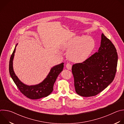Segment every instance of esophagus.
Segmentation results:
<instances>
[{"mask_svg":"<svg viewBox=\"0 0 124 124\" xmlns=\"http://www.w3.org/2000/svg\"><path fill=\"white\" fill-rule=\"evenodd\" d=\"M72 64H70V63H68L66 64V68L68 70H71L72 69Z\"/></svg>","mask_w":124,"mask_h":124,"instance_id":"1","label":"esophagus"}]
</instances>
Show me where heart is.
<instances>
[{
    "label": "heart",
    "mask_w": 124,
    "mask_h": 124,
    "mask_svg": "<svg viewBox=\"0 0 124 124\" xmlns=\"http://www.w3.org/2000/svg\"><path fill=\"white\" fill-rule=\"evenodd\" d=\"M94 46L93 39L85 35L76 36L65 45V47L69 49L67 54L69 59L75 63H80L85 60Z\"/></svg>",
    "instance_id": "obj_1"
}]
</instances>
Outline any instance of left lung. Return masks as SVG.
<instances>
[{"instance_id": "left-lung-1", "label": "left lung", "mask_w": 124, "mask_h": 124, "mask_svg": "<svg viewBox=\"0 0 124 124\" xmlns=\"http://www.w3.org/2000/svg\"><path fill=\"white\" fill-rule=\"evenodd\" d=\"M118 55L111 41L102 33L98 52L82 63L72 66L76 93L82 97L94 96L113 80L117 70Z\"/></svg>"}]
</instances>
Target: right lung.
Segmentation results:
<instances>
[{
	"label": "right lung",
	"instance_id": "obj_1",
	"mask_svg": "<svg viewBox=\"0 0 124 124\" xmlns=\"http://www.w3.org/2000/svg\"><path fill=\"white\" fill-rule=\"evenodd\" d=\"M16 46H16L10 57L9 73L17 87L23 94L30 99H38L48 96L53 91V87L57 77L63 70L64 63H62L51 68L49 74L41 83L36 85H26L19 79L13 70V60Z\"/></svg>",
	"mask_w": 124,
	"mask_h": 124
}]
</instances>
